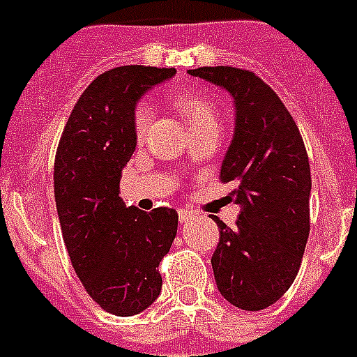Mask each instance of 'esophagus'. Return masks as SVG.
I'll return each mask as SVG.
<instances>
[{
  "label": "esophagus",
  "instance_id": "1",
  "mask_svg": "<svg viewBox=\"0 0 357 357\" xmlns=\"http://www.w3.org/2000/svg\"><path fill=\"white\" fill-rule=\"evenodd\" d=\"M195 218V213H191L190 209H181L178 211V220H181V224H188V222H191Z\"/></svg>",
  "mask_w": 357,
  "mask_h": 357
}]
</instances>
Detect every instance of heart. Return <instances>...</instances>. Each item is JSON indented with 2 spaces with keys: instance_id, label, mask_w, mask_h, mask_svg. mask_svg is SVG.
<instances>
[{
  "instance_id": "1",
  "label": "heart",
  "mask_w": 357,
  "mask_h": 357,
  "mask_svg": "<svg viewBox=\"0 0 357 357\" xmlns=\"http://www.w3.org/2000/svg\"><path fill=\"white\" fill-rule=\"evenodd\" d=\"M178 109L185 115V119L190 121L191 128L202 126V124H216L215 112H213L211 105L208 100H204L202 97L197 96H182L181 99L176 100ZM153 119V108L148 102H141L137 106L135 115H133V130L139 139L146 135L149 124Z\"/></svg>"
}]
</instances>
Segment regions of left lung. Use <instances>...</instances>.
<instances>
[{"mask_svg":"<svg viewBox=\"0 0 357 357\" xmlns=\"http://www.w3.org/2000/svg\"><path fill=\"white\" fill-rule=\"evenodd\" d=\"M188 74L233 97L234 133L222 160V182L234 185L240 215L220 218L211 266L216 287L243 310H261L289 291L309 238L310 167L294 119L273 88L249 70L202 66Z\"/></svg>","mask_w":357,"mask_h":357,"instance_id":"8db88e82","label":"left lung"}]
</instances>
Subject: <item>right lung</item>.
<instances>
[{
    "label": "right lung",
    "instance_id": "obj_1",
    "mask_svg": "<svg viewBox=\"0 0 357 357\" xmlns=\"http://www.w3.org/2000/svg\"><path fill=\"white\" fill-rule=\"evenodd\" d=\"M175 74L141 65L100 74L75 102L57 148L54 193L63 240L88 294L115 316L139 314L157 300L158 264L176 234L175 209L146 213L119 197L137 146V102Z\"/></svg>",
    "mask_w": 357,
    "mask_h": 357
}]
</instances>
